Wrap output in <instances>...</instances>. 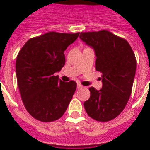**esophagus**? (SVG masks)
<instances>
[{
  "label": "esophagus",
  "instance_id": "esophagus-1",
  "mask_svg": "<svg viewBox=\"0 0 150 150\" xmlns=\"http://www.w3.org/2000/svg\"><path fill=\"white\" fill-rule=\"evenodd\" d=\"M83 87V86L81 85V83H77V88H78V89H80V88H82Z\"/></svg>",
  "mask_w": 150,
  "mask_h": 150
}]
</instances>
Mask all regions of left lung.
Here are the masks:
<instances>
[{
	"mask_svg": "<svg viewBox=\"0 0 150 150\" xmlns=\"http://www.w3.org/2000/svg\"><path fill=\"white\" fill-rule=\"evenodd\" d=\"M80 38L93 47L96 69L102 73L103 87H91L83 105L89 117L101 122L114 119L122 112L132 94L136 70L135 55L127 40L110 31L81 32Z\"/></svg>",
	"mask_w": 150,
	"mask_h": 150,
	"instance_id": "8db88e82",
	"label": "left lung"
}]
</instances>
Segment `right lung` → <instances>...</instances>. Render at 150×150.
<instances>
[{
  "label": "right lung",
  "instance_id": "obj_1",
  "mask_svg": "<svg viewBox=\"0 0 150 150\" xmlns=\"http://www.w3.org/2000/svg\"><path fill=\"white\" fill-rule=\"evenodd\" d=\"M80 33L48 32L27 40L18 52L16 77L21 98L30 114L42 122H52L64 114L76 83L54 76L64 67V51Z\"/></svg>",
  "mask_w": 150,
  "mask_h": 150
}]
</instances>
